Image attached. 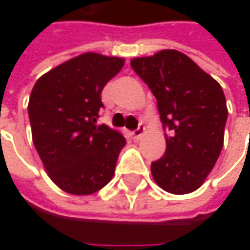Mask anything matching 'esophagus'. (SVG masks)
Instances as JSON below:
<instances>
[{
	"instance_id": "obj_1",
	"label": "esophagus",
	"mask_w": 250,
	"mask_h": 250,
	"mask_svg": "<svg viewBox=\"0 0 250 250\" xmlns=\"http://www.w3.org/2000/svg\"><path fill=\"white\" fill-rule=\"evenodd\" d=\"M145 130H146V127L143 123H140V125H137V128L133 131V136H134V139H140L143 134H145Z\"/></svg>"
}]
</instances>
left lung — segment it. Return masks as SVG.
I'll list each match as a JSON object with an SVG mask.
<instances>
[{"label":"left lung","instance_id":"8db88e82","mask_svg":"<svg viewBox=\"0 0 250 250\" xmlns=\"http://www.w3.org/2000/svg\"><path fill=\"white\" fill-rule=\"evenodd\" d=\"M133 71L153 92L167 137L164 156L150 165L155 182L171 194L201 187L223 147L225 92L192 59L178 50L134 58Z\"/></svg>","mask_w":250,"mask_h":250}]
</instances>
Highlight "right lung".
<instances>
[{
	"mask_svg": "<svg viewBox=\"0 0 250 250\" xmlns=\"http://www.w3.org/2000/svg\"><path fill=\"white\" fill-rule=\"evenodd\" d=\"M125 61L83 53L40 76L28 101L34 147L63 191L88 195L105 187L116 169L125 139L98 125L101 92Z\"/></svg>",
	"mask_w": 250,
	"mask_h": 250,
	"instance_id": "1",
	"label": "right lung"
}]
</instances>
